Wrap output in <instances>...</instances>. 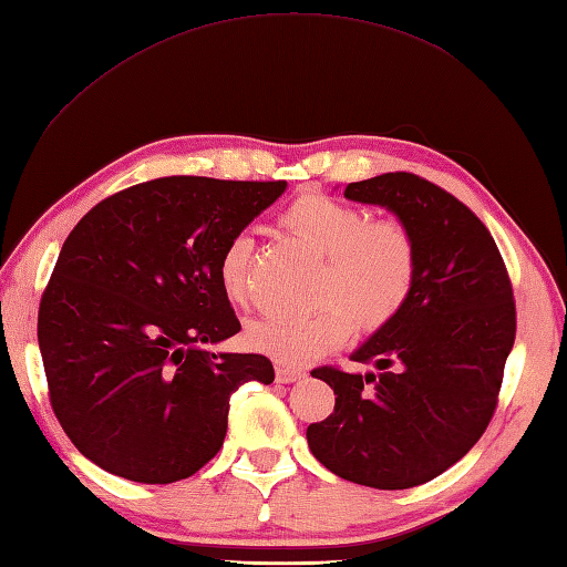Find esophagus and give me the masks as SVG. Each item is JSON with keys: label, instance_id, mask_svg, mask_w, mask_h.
Masks as SVG:
<instances>
[{"label": "esophagus", "instance_id": "34e87169", "mask_svg": "<svg viewBox=\"0 0 567 567\" xmlns=\"http://www.w3.org/2000/svg\"><path fill=\"white\" fill-rule=\"evenodd\" d=\"M303 377L306 374L300 372V369H296L291 364H284V362H276V381H279V384H291V381H298Z\"/></svg>", "mask_w": 567, "mask_h": 567}]
</instances>
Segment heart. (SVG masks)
I'll return each instance as SVG.
<instances>
[{"label":"heart","mask_w":567,"mask_h":567,"mask_svg":"<svg viewBox=\"0 0 567 567\" xmlns=\"http://www.w3.org/2000/svg\"><path fill=\"white\" fill-rule=\"evenodd\" d=\"M281 227L322 259L313 313L261 318L249 328L254 350L300 367L328 354L357 328L372 334L409 306L419 279V245L399 217H372L360 205L310 190L286 207ZM254 241L237 235L219 251L217 281L229 303L251 298Z\"/></svg>","instance_id":"obj_1"}]
</instances>
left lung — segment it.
I'll list each match as a JSON object with an SVG mask.
<instances>
[{"label": "left lung", "mask_w": 567, "mask_h": 567, "mask_svg": "<svg viewBox=\"0 0 567 567\" xmlns=\"http://www.w3.org/2000/svg\"><path fill=\"white\" fill-rule=\"evenodd\" d=\"M344 198L384 205L411 227L419 279L403 313L352 354L379 372H310L334 391V411L306 437L338 477L409 489L443 475L487 431L516 338L514 288L489 229L435 183L381 173L350 183Z\"/></svg>", "instance_id": "left-lung-1"}]
</instances>
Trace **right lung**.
I'll return each instance as SVG.
<instances>
[{
  "mask_svg": "<svg viewBox=\"0 0 567 567\" xmlns=\"http://www.w3.org/2000/svg\"><path fill=\"white\" fill-rule=\"evenodd\" d=\"M286 181L168 176L110 195L73 227L39 306L49 399L73 445L112 475L171 484L223 447L229 396L271 384L264 354L200 344L241 330L219 251Z\"/></svg>",
  "mask_w": 567,
  "mask_h": 567,
  "instance_id": "add662e5",
  "label": "right lung"
}]
</instances>
